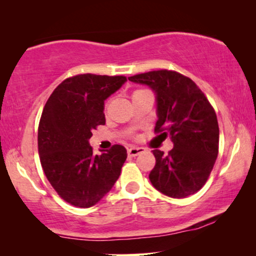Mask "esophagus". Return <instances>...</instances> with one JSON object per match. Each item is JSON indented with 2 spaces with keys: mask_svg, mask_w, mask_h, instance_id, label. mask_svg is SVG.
Instances as JSON below:
<instances>
[{
  "mask_svg": "<svg viewBox=\"0 0 256 256\" xmlns=\"http://www.w3.org/2000/svg\"><path fill=\"white\" fill-rule=\"evenodd\" d=\"M143 152H144V149L141 148V146H132V148L128 149V156L135 157Z\"/></svg>",
  "mask_w": 256,
  "mask_h": 256,
  "instance_id": "34e87169",
  "label": "esophagus"
}]
</instances>
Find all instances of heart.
Masks as SVG:
<instances>
[{"label": "heart", "instance_id": "b5f03b06", "mask_svg": "<svg viewBox=\"0 0 256 256\" xmlns=\"http://www.w3.org/2000/svg\"><path fill=\"white\" fill-rule=\"evenodd\" d=\"M141 90H135L134 94H135V93H138V92H141ZM106 106H107V104H106Z\"/></svg>", "mask_w": 256, "mask_h": 256}]
</instances>
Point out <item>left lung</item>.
<instances>
[{"instance_id": "1", "label": "left lung", "mask_w": 256, "mask_h": 256, "mask_svg": "<svg viewBox=\"0 0 256 256\" xmlns=\"http://www.w3.org/2000/svg\"><path fill=\"white\" fill-rule=\"evenodd\" d=\"M148 85L156 93L155 132L171 136L168 155L152 150L156 164L149 180L154 188L171 198L198 192L208 180L219 152V126L216 112L202 90L176 71L158 70L128 78Z\"/></svg>"}]
</instances>
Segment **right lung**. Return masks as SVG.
I'll return each mask as SVG.
<instances>
[{"label": "right lung", "mask_w": 256, "mask_h": 256, "mask_svg": "<svg viewBox=\"0 0 256 256\" xmlns=\"http://www.w3.org/2000/svg\"><path fill=\"white\" fill-rule=\"evenodd\" d=\"M127 82L124 76L86 73L56 87L38 126V154L45 176L59 197L76 208L100 202L118 180L127 158L124 146L94 155L88 140L106 124L104 100Z\"/></svg>", "instance_id": "1"}]
</instances>
